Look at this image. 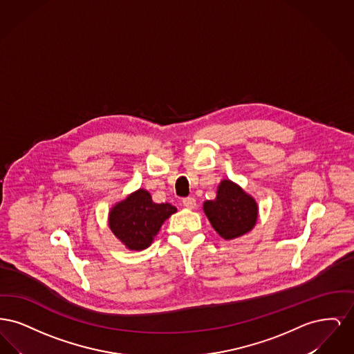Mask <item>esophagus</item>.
Returning <instances> with one entry per match:
<instances>
[{
  "instance_id": "34e87169",
  "label": "esophagus",
  "mask_w": 354,
  "mask_h": 354,
  "mask_svg": "<svg viewBox=\"0 0 354 354\" xmlns=\"http://www.w3.org/2000/svg\"><path fill=\"white\" fill-rule=\"evenodd\" d=\"M183 205H185V208L192 209V208H195V207H196V199H195V198H192V196L185 198V199H183Z\"/></svg>"
}]
</instances>
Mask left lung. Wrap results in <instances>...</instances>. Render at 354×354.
Wrapping results in <instances>:
<instances>
[{
	"label": "left lung",
	"instance_id": "8db88e82",
	"mask_svg": "<svg viewBox=\"0 0 354 354\" xmlns=\"http://www.w3.org/2000/svg\"><path fill=\"white\" fill-rule=\"evenodd\" d=\"M215 231L225 240L250 232L257 220V204L239 185L223 180L215 201L203 204Z\"/></svg>",
	"mask_w": 354,
	"mask_h": 354
}]
</instances>
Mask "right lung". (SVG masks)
Masks as SVG:
<instances>
[{"label":"right lung","mask_w":354,"mask_h":354,"mask_svg":"<svg viewBox=\"0 0 354 354\" xmlns=\"http://www.w3.org/2000/svg\"><path fill=\"white\" fill-rule=\"evenodd\" d=\"M174 212L176 208L169 203H153L146 189H138L111 209L109 225L127 248L140 251L151 244L153 236Z\"/></svg>","instance_id":"obj_1"}]
</instances>
